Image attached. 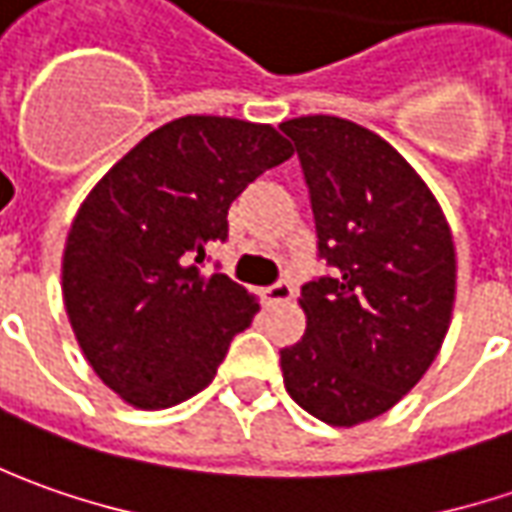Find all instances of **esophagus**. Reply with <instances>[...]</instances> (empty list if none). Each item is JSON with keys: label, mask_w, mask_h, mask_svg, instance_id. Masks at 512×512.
Listing matches in <instances>:
<instances>
[{"label": "esophagus", "mask_w": 512, "mask_h": 512, "mask_svg": "<svg viewBox=\"0 0 512 512\" xmlns=\"http://www.w3.org/2000/svg\"><path fill=\"white\" fill-rule=\"evenodd\" d=\"M291 297H294V286H291L289 280H277L274 286L263 289V300H266L269 306H277V303H289Z\"/></svg>", "instance_id": "1"}]
</instances>
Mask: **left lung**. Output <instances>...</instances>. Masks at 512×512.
<instances>
[{
  "label": "left lung",
  "mask_w": 512,
  "mask_h": 512,
  "mask_svg": "<svg viewBox=\"0 0 512 512\" xmlns=\"http://www.w3.org/2000/svg\"><path fill=\"white\" fill-rule=\"evenodd\" d=\"M317 252L334 269L300 291L306 334L280 351L289 397L334 428L385 414L436 360L453 317L456 249L428 184L385 138L337 115H300Z\"/></svg>",
  "instance_id": "1"
}]
</instances>
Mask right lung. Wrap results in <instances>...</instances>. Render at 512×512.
<instances>
[{
  "label": "right lung",
  "mask_w": 512,
  "mask_h": 512,
  "mask_svg": "<svg viewBox=\"0 0 512 512\" xmlns=\"http://www.w3.org/2000/svg\"><path fill=\"white\" fill-rule=\"evenodd\" d=\"M272 124L184 115L152 130L79 206L62 257V297L98 379L141 411L172 408L212 379L255 294L201 274L229 235V206L291 158Z\"/></svg>",
  "instance_id": "obj_1"
}]
</instances>
